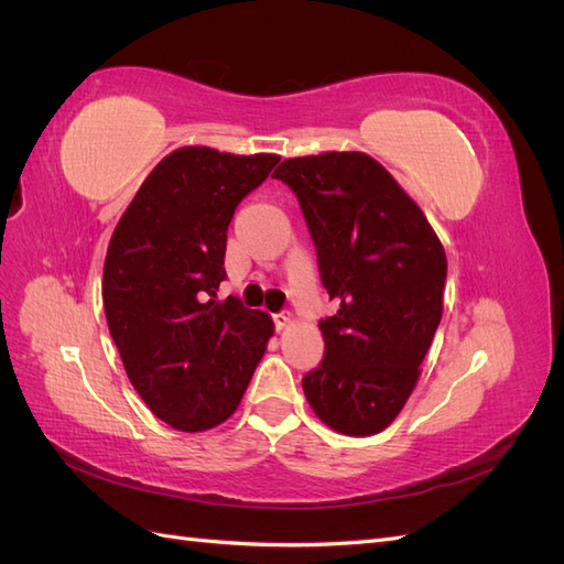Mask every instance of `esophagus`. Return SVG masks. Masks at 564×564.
Listing matches in <instances>:
<instances>
[{
	"label": "esophagus",
	"mask_w": 564,
	"mask_h": 564,
	"mask_svg": "<svg viewBox=\"0 0 564 564\" xmlns=\"http://www.w3.org/2000/svg\"><path fill=\"white\" fill-rule=\"evenodd\" d=\"M272 322H275V329L282 332V329L289 327V322H292V319H289L286 313H272Z\"/></svg>",
	"instance_id": "1"
}]
</instances>
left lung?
Returning <instances> with one entry per match:
<instances>
[{
    "instance_id": "8db88e82",
    "label": "left lung",
    "mask_w": 564,
    "mask_h": 564,
    "mask_svg": "<svg viewBox=\"0 0 564 564\" xmlns=\"http://www.w3.org/2000/svg\"><path fill=\"white\" fill-rule=\"evenodd\" d=\"M317 253L322 286L338 301L319 319L322 362L303 377L313 412L334 431H383L419 381L442 317L447 259L416 202L365 152L284 160Z\"/></svg>"
}]
</instances>
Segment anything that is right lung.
I'll use <instances>...</instances> for the list:
<instances>
[{
	"label": "right lung",
	"mask_w": 564,
	"mask_h": 564,
	"mask_svg": "<svg viewBox=\"0 0 564 564\" xmlns=\"http://www.w3.org/2000/svg\"><path fill=\"white\" fill-rule=\"evenodd\" d=\"M278 155L181 148L139 187L112 232L104 305L127 377L150 412L199 433L240 404L272 319L240 299L216 301L226 280L232 214Z\"/></svg>",
	"instance_id": "1"
}]
</instances>
